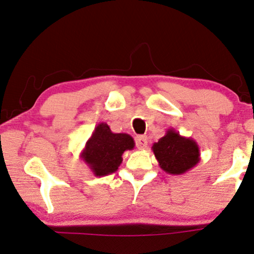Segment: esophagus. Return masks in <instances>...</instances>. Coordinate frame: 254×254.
<instances>
[{"mask_svg":"<svg viewBox=\"0 0 254 254\" xmlns=\"http://www.w3.org/2000/svg\"><path fill=\"white\" fill-rule=\"evenodd\" d=\"M136 145L138 149H145L147 145V137L146 136H137L136 137Z\"/></svg>","mask_w":254,"mask_h":254,"instance_id":"1","label":"esophagus"}]
</instances>
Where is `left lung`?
<instances>
[{
  "label": "left lung",
  "mask_w": 254,
  "mask_h": 254,
  "mask_svg": "<svg viewBox=\"0 0 254 254\" xmlns=\"http://www.w3.org/2000/svg\"><path fill=\"white\" fill-rule=\"evenodd\" d=\"M152 151L160 169L170 175H183L190 171L200 160V150L197 142L190 137L181 136L175 129H168Z\"/></svg>",
  "instance_id": "8db88e82"
}]
</instances>
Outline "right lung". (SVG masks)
<instances>
[{
	"instance_id": "obj_1",
	"label": "right lung",
	"mask_w": 254,
	"mask_h": 254,
	"mask_svg": "<svg viewBox=\"0 0 254 254\" xmlns=\"http://www.w3.org/2000/svg\"><path fill=\"white\" fill-rule=\"evenodd\" d=\"M134 147L133 138L127 133L112 132L107 123H99L86 140L81 158L96 177L116 172L124 151Z\"/></svg>"
}]
</instances>
